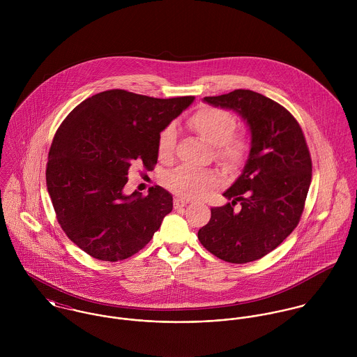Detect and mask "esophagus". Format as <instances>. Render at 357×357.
Returning a JSON list of instances; mask_svg holds the SVG:
<instances>
[{
    "mask_svg": "<svg viewBox=\"0 0 357 357\" xmlns=\"http://www.w3.org/2000/svg\"><path fill=\"white\" fill-rule=\"evenodd\" d=\"M174 208H181V207H184L185 204H188V201L187 199H183V198H174Z\"/></svg>",
    "mask_w": 357,
    "mask_h": 357,
    "instance_id": "esophagus-1",
    "label": "esophagus"
}]
</instances>
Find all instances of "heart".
Instances as JSON below:
<instances>
[{
    "mask_svg": "<svg viewBox=\"0 0 357 357\" xmlns=\"http://www.w3.org/2000/svg\"><path fill=\"white\" fill-rule=\"evenodd\" d=\"M190 128L206 143L214 146L215 158L228 169L242 166L249 143L243 135L232 133L235 118L218 107H204L188 119ZM177 132L173 125L165 128L158 139V153L162 159L170 158L176 149ZM220 181L213 170L178 167L165 176L166 187L183 198H201Z\"/></svg>",
    "mask_w": 357,
    "mask_h": 357,
    "instance_id": "heart-1",
    "label": "heart"
}]
</instances>
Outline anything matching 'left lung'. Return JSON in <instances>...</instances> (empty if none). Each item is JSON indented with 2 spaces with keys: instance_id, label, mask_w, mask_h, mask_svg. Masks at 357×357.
<instances>
[{
  "instance_id": "left-lung-1",
  "label": "left lung",
  "mask_w": 357,
  "mask_h": 357,
  "mask_svg": "<svg viewBox=\"0 0 357 357\" xmlns=\"http://www.w3.org/2000/svg\"><path fill=\"white\" fill-rule=\"evenodd\" d=\"M204 102L236 111L252 143L242 174L224 192L229 202L211 208L198 239L220 259L246 264L271 253L298 225L312 180L310 153L297 119L261 93L236 89Z\"/></svg>"
}]
</instances>
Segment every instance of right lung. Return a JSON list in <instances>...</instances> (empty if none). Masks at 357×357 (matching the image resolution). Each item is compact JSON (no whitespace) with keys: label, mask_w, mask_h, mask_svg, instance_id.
<instances>
[{"label":"right lung","mask_w":357,"mask_h":357,"mask_svg":"<svg viewBox=\"0 0 357 357\" xmlns=\"http://www.w3.org/2000/svg\"><path fill=\"white\" fill-rule=\"evenodd\" d=\"M194 96L155 99L123 89L78 104L59 126L48 155L47 187L61 229L100 261L140 252L173 208L159 185L147 197L123 194L132 165L153 170L160 132Z\"/></svg>","instance_id":"obj_1"}]
</instances>
